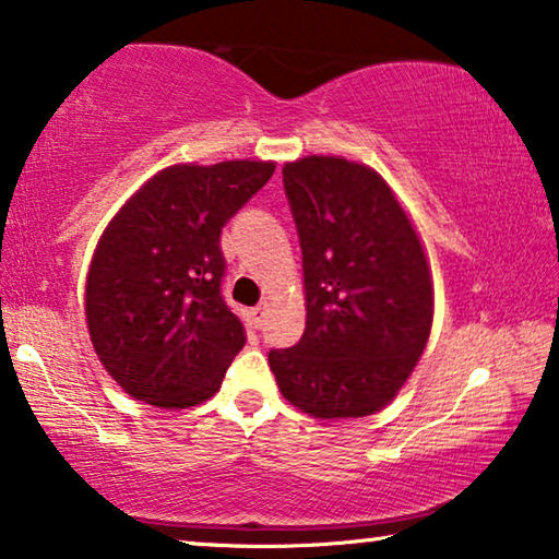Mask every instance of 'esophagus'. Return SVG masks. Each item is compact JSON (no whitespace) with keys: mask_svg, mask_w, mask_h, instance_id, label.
Here are the masks:
<instances>
[{"mask_svg":"<svg viewBox=\"0 0 559 559\" xmlns=\"http://www.w3.org/2000/svg\"><path fill=\"white\" fill-rule=\"evenodd\" d=\"M253 319H255V323L258 326H261V323L265 321V316H269V301H263V304H258L255 308H253Z\"/></svg>","mask_w":559,"mask_h":559,"instance_id":"34e87169","label":"esophagus"}]
</instances>
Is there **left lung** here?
<instances>
[{"mask_svg":"<svg viewBox=\"0 0 559 559\" xmlns=\"http://www.w3.org/2000/svg\"><path fill=\"white\" fill-rule=\"evenodd\" d=\"M304 253L306 329L271 352L281 394L313 419L384 409L427 348L435 283L394 190L369 165L306 155L283 165Z\"/></svg>","mask_w":559,"mask_h":559,"instance_id":"left-lung-1","label":"left lung"}]
</instances>
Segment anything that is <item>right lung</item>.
<instances>
[{"label": "right lung", "instance_id": "1", "mask_svg": "<svg viewBox=\"0 0 559 559\" xmlns=\"http://www.w3.org/2000/svg\"><path fill=\"white\" fill-rule=\"evenodd\" d=\"M273 160L157 170L107 223L90 261L85 319L105 371L138 402L188 409L221 389L246 344L221 296V230L271 180Z\"/></svg>", "mask_w": 559, "mask_h": 559}]
</instances>
